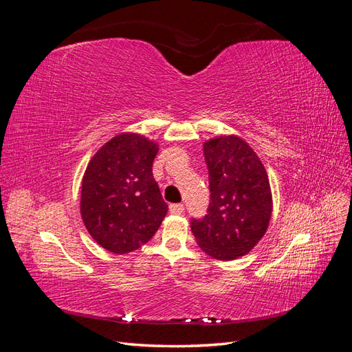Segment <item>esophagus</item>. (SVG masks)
Instances as JSON below:
<instances>
[{
    "label": "esophagus",
    "mask_w": 352,
    "mask_h": 352,
    "mask_svg": "<svg viewBox=\"0 0 352 352\" xmlns=\"http://www.w3.org/2000/svg\"><path fill=\"white\" fill-rule=\"evenodd\" d=\"M185 211V207H184V204H172L170 206V212H172V214H182V212Z\"/></svg>",
    "instance_id": "34e87169"
}]
</instances>
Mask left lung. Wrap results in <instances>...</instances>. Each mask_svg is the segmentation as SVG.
I'll return each mask as SVG.
<instances>
[{
    "mask_svg": "<svg viewBox=\"0 0 352 352\" xmlns=\"http://www.w3.org/2000/svg\"><path fill=\"white\" fill-rule=\"evenodd\" d=\"M210 179L208 214L190 221L199 248L212 258L232 261L247 255L267 232L273 197L260 157L238 135L204 142Z\"/></svg>",
    "mask_w": 352,
    "mask_h": 352,
    "instance_id": "8db88e82",
    "label": "left lung"
}]
</instances>
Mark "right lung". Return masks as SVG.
Returning a JSON list of instances; mask_svg holds the SVG:
<instances>
[{
    "label": "right lung",
    "instance_id": "right-lung-1",
    "mask_svg": "<svg viewBox=\"0 0 352 352\" xmlns=\"http://www.w3.org/2000/svg\"><path fill=\"white\" fill-rule=\"evenodd\" d=\"M155 141L123 132L92 155L82 177L80 216L92 239L113 254L150 241L167 214L153 176Z\"/></svg>",
    "mask_w": 352,
    "mask_h": 352
}]
</instances>
